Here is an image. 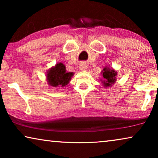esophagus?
Listing matches in <instances>:
<instances>
[{"label": "esophagus", "instance_id": "obj_1", "mask_svg": "<svg viewBox=\"0 0 158 158\" xmlns=\"http://www.w3.org/2000/svg\"><path fill=\"white\" fill-rule=\"evenodd\" d=\"M88 68V64L85 63V62H82L80 64V69H81V70H85L86 69Z\"/></svg>", "mask_w": 158, "mask_h": 158}]
</instances>
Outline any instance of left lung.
<instances>
[{
	"instance_id": "obj_1",
	"label": "left lung",
	"mask_w": 158,
	"mask_h": 158,
	"mask_svg": "<svg viewBox=\"0 0 158 158\" xmlns=\"http://www.w3.org/2000/svg\"><path fill=\"white\" fill-rule=\"evenodd\" d=\"M101 73L103 75V80H101V81L103 83V85L105 87H109V86H111L113 84L115 83L116 81V76L117 75V73L114 69H110L109 68L106 67L103 68Z\"/></svg>"
}]
</instances>
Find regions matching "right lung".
<instances>
[{"instance_id": "right-lung-1", "label": "right lung", "mask_w": 158, "mask_h": 158, "mask_svg": "<svg viewBox=\"0 0 158 158\" xmlns=\"http://www.w3.org/2000/svg\"><path fill=\"white\" fill-rule=\"evenodd\" d=\"M73 75V73L67 72L65 66L59 62L47 71V80L52 87H64L69 83Z\"/></svg>"}]
</instances>
